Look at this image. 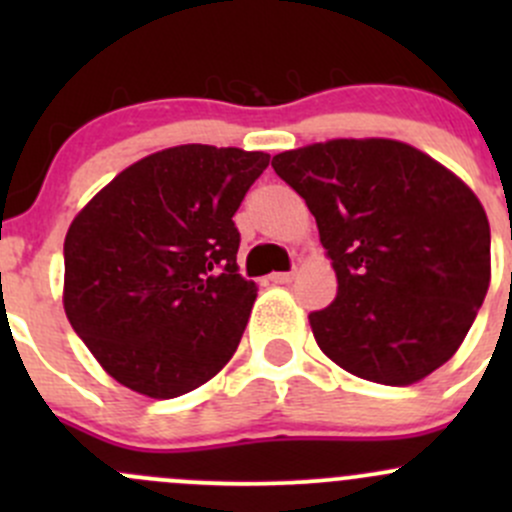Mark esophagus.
I'll use <instances>...</instances> for the list:
<instances>
[{
  "label": "esophagus",
  "instance_id": "esophagus-1",
  "mask_svg": "<svg viewBox=\"0 0 512 512\" xmlns=\"http://www.w3.org/2000/svg\"><path fill=\"white\" fill-rule=\"evenodd\" d=\"M292 280H294V272H272L270 275V282H275V285H289Z\"/></svg>",
  "mask_w": 512,
  "mask_h": 512
}]
</instances>
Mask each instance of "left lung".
I'll return each instance as SVG.
<instances>
[{"mask_svg": "<svg viewBox=\"0 0 512 512\" xmlns=\"http://www.w3.org/2000/svg\"><path fill=\"white\" fill-rule=\"evenodd\" d=\"M307 203L337 272L309 314L319 349L359 379L409 386L446 364L490 285L478 195L409 143L334 138L272 158Z\"/></svg>", "mask_w": 512, "mask_h": 512, "instance_id": "8db88e82", "label": "left lung"}]
</instances>
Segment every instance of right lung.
Returning <instances> with one entry per match:
<instances>
[{
	"label": "right lung",
	"mask_w": 512,
	"mask_h": 512,
	"mask_svg": "<svg viewBox=\"0 0 512 512\" xmlns=\"http://www.w3.org/2000/svg\"><path fill=\"white\" fill-rule=\"evenodd\" d=\"M270 165L203 143L136 160L81 208L64 240V312L108 376L175 399L232 359L257 285L237 267L232 215Z\"/></svg>",
	"instance_id": "1"
}]
</instances>
